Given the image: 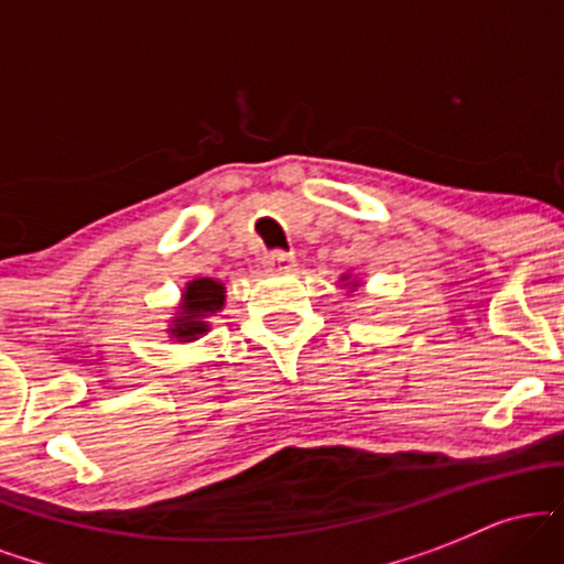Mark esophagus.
Instances as JSON below:
<instances>
[{
  "label": "esophagus",
  "instance_id": "1",
  "mask_svg": "<svg viewBox=\"0 0 564 564\" xmlns=\"http://www.w3.org/2000/svg\"><path fill=\"white\" fill-rule=\"evenodd\" d=\"M268 270L270 273H291L296 268L294 254H286V251H275V254L268 257Z\"/></svg>",
  "mask_w": 564,
  "mask_h": 564
}]
</instances>
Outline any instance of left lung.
Masks as SVG:
<instances>
[{
  "label": "left lung",
  "instance_id": "8db88e82",
  "mask_svg": "<svg viewBox=\"0 0 564 564\" xmlns=\"http://www.w3.org/2000/svg\"><path fill=\"white\" fill-rule=\"evenodd\" d=\"M339 281H341V289H347V294H352V291H358V289H360V281H358V278H352L349 273L341 275Z\"/></svg>",
  "mask_w": 564,
  "mask_h": 564
}]
</instances>
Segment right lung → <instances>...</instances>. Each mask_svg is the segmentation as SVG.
Listing matches in <instances>:
<instances>
[{"mask_svg":"<svg viewBox=\"0 0 564 564\" xmlns=\"http://www.w3.org/2000/svg\"><path fill=\"white\" fill-rule=\"evenodd\" d=\"M225 283L215 278H193L185 283L180 304L170 318L166 336L172 341H196L212 332V318L225 307Z\"/></svg>","mask_w":564,"mask_h":564,"instance_id":"1","label":"right lung"}]
</instances>
